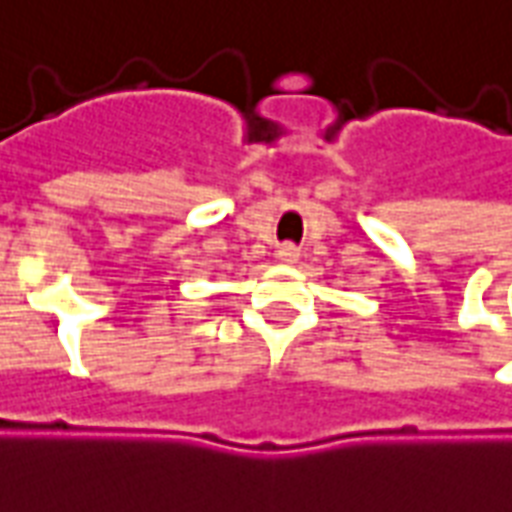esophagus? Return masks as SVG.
Here are the masks:
<instances>
[{
  "instance_id": "1",
  "label": "esophagus",
  "mask_w": 512,
  "mask_h": 512,
  "mask_svg": "<svg viewBox=\"0 0 512 512\" xmlns=\"http://www.w3.org/2000/svg\"><path fill=\"white\" fill-rule=\"evenodd\" d=\"M276 255H279L281 263H295L297 257H300V249H297L295 244H289V241H287V244H281Z\"/></svg>"
}]
</instances>
